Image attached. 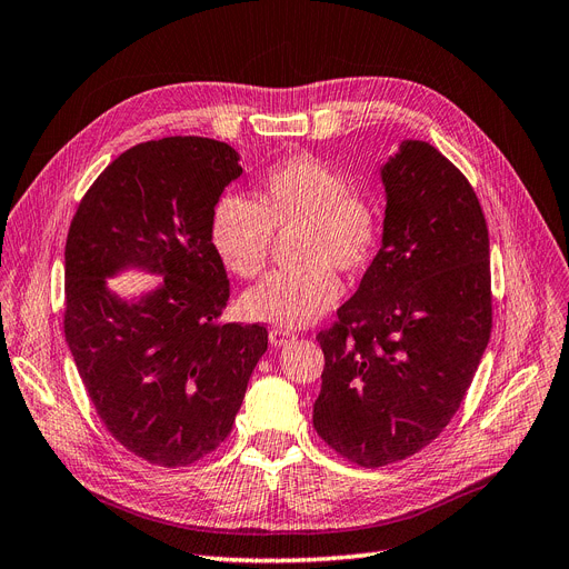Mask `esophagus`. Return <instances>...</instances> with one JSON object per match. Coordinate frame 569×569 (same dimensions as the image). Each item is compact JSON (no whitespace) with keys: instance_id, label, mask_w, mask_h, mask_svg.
Segmentation results:
<instances>
[{"instance_id":"obj_1","label":"esophagus","mask_w":569,"mask_h":569,"mask_svg":"<svg viewBox=\"0 0 569 569\" xmlns=\"http://www.w3.org/2000/svg\"><path fill=\"white\" fill-rule=\"evenodd\" d=\"M296 340V332L290 330H283V328H271L269 330V342L271 347H286L288 342Z\"/></svg>"}]
</instances>
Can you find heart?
<instances>
[{
	"label": "heart",
	"instance_id": "1",
	"mask_svg": "<svg viewBox=\"0 0 569 569\" xmlns=\"http://www.w3.org/2000/svg\"><path fill=\"white\" fill-rule=\"evenodd\" d=\"M298 224L292 269L273 271L243 296L252 321L283 330L321 319L342 296V273L363 271L380 246V216L351 189L345 173L313 154H292L256 184V201L222 194L210 210V243L237 277L252 279L267 267L273 229Z\"/></svg>",
	"mask_w": 569,
	"mask_h": 569
}]
</instances>
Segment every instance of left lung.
I'll return each instance as SVG.
<instances>
[{
  "instance_id": "left-lung-1",
  "label": "left lung",
  "mask_w": 569,
  "mask_h": 569,
  "mask_svg": "<svg viewBox=\"0 0 569 569\" xmlns=\"http://www.w3.org/2000/svg\"><path fill=\"white\" fill-rule=\"evenodd\" d=\"M382 248L338 321L313 429L353 465L401 461L448 427L490 342V239L459 168L425 140L382 166Z\"/></svg>"
}]
</instances>
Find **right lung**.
I'll return each instance as SVG.
<instances>
[{
  "label": "right lung",
  "mask_w": 569,
  "mask_h": 569,
  "mask_svg": "<svg viewBox=\"0 0 569 569\" xmlns=\"http://www.w3.org/2000/svg\"><path fill=\"white\" fill-rule=\"evenodd\" d=\"M243 173L227 142L176 136L119 154L83 194L66 243V340L91 403L119 443L157 467H187L229 436L264 326L220 323L224 264L210 210ZM126 268L164 279L121 301Z\"/></svg>",
  "instance_id": "add662e5"
}]
</instances>
